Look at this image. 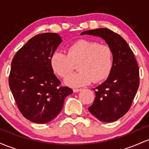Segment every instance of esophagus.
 Wrapping results in <instances>:
<instances>
[{
	"mask_svg": "<svg viewBox=\"0 0 149 149\" xmlns=\"http://www.w3.org/2000/svg\"><path fill=\"white\" fill-rule=\"evenodd\" d=\"M81 90L82 89H73V92H80Z\"/></svg>",
	"mask_w": 149,
	"mask_h": 149,
	"instance_id": "1",
	"label": "esophagus"
}]
</instances>
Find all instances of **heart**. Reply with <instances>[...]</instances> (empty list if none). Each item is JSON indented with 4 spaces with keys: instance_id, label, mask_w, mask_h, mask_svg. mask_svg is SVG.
Here are the masks:
<instances>
[{
    "instance_id": "b5f03b06",
    "label": "heart",
    "mask_w": 149,
    "mask_h": 149,
    "mask_svg": "<svg viewBox=\"0 0 149 149\" xmlns=\"http://www.w3.org/2000/svg\"><path fill=\"white\" fill-rule=\"evenodd\" d=\"M78 64L79 71L66 78L65 83L71 87H79L104 81L109 76L113 66V54L108 45L95 40L80 39L71 43L67 54L55 51L50 58L54 72L66 78Z\"/></svg>"
}]
</instances>
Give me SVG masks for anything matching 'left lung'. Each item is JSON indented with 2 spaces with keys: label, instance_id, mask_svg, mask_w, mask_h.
Listing matches in <instances>:
<instances>
[{
  "label": "left lung",
  "instance_id": "1",
  "mask_svg": "<svg viewBox=\"0 0 149 149\" xmlns=\"http://www.w3.org/2000/svg\"><path fill=\"white\" fill-rule=\"evenodd\" d=\"M102 38L113 54V66L109 76L94 90L95 97L89 111L102 122L117 120L129 111L139 85L137 62L127 42L107 28L82 32L80 35Z\"/></svg>",
  "mask_w": 149,
  "mask_h": 149
}]
</instances>
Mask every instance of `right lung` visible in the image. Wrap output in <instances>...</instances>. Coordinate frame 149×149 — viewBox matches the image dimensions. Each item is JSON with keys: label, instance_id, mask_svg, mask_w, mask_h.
Segmentation results:
<instances>
[{"label": "right lung", "instance_id": "add662e5", "mask_svg": "<svg viewBox=\"0 0 149 149\" xmlns=\"http://www.w3.org/2000/svg\"><path fill=\"white\" fill-rule=\"evenodd\" d=\"M62 42L55 33L31 38L13 57L9 86L19 110L35 123L52 120L60 113L64 99L73 93L61 82L51 67V56Z\"/></svg>", "mask_w": 149, "mask_h": 149}]
</instances>
